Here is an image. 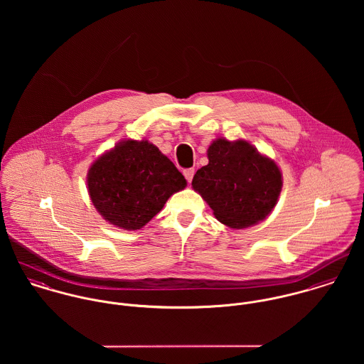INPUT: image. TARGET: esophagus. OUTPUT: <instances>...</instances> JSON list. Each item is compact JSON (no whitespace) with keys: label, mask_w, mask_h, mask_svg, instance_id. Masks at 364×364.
Here are the masks:
<instances>
[{"label":"esophagus","mask_w":364,"mask_h":364,"mask_svg":"<svg viewBox=\"0 0 364 364\" xmlns=\"http://www.w3.org/2000/svg\"><path fill=\"white\" fill-rule=\"evenodd\" d=\"M183 175H185V178H186L188 182H192L193 175H195V168H188V169H185V171H183Z\"/></svg>","instance_id":"obj_1"}]
</instances>
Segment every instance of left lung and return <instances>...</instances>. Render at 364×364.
<instances>
[{"mask_svg": "<svg viewBox=\"0 0 364 364\" xmlns=\"http://www.w3.org/2000/svg\"><path fill=\"white\" fill-rule=\"evenodd\" d=\"M208 156V165L195 173L192 186L217 220L231 228H247L266 218L283 185L274 161L244 140L225 139L213 141Z\"/></svg>", "mask_w": 364, "mask_h": 364, "instance_id": "obj_1", "label": "left lung"}]
</instances>
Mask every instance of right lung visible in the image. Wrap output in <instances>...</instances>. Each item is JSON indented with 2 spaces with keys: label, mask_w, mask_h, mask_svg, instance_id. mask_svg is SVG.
<instances>
[{
  "label": "right lung",
  "mask_w": 364,
  "mask_h": 364,
  "mask_svg": "<svg viewBox=\"0 0 364 364\" xmlns=\"http://www.w3.org/2000/svg\"><path fill=\"white\" fill-rule=\"evenodd\" d=\"M185 176L154 144L126 140L100 156L88 172V192L105 220L123 230L146 225L175 192Z\"/></svg>",
  "instance_id": "obj_1"
}]
</instances>
